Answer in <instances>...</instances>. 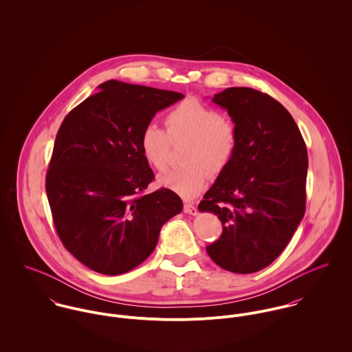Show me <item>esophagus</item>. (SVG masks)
<instances>
[{
	"label": "esophagus",
	"instance_id": "obj_1",
	"mask_svg": "<svg viewBox=\"0 0 352 352\" xmlns=\"http://www.w3.org/2000/svg\"><path fill=\"white\" fill-rule=\"evenodd\" d=\"M184 212L190 214V215H197L198 214V208L194 204H191V203H186L184 204Z\"/></svg>",
	"mask_w": 352,
	"mask_h": 352
}]
</instances>
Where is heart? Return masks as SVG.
<instances>
[{
	"instance_id": "heart-1",
	"label": "heart",
	"mask_w": 352,
	"mask_h": 352,
	"mask_svg": "<svg viewBox=\"0 0 352 352\" xmlns=\"http://www.w3.org/2000/svg\"><path fill=\"white\" fill-rule=\"evenodd\" d=\"M166 131L155 124L144 127L140 149L154 169L166 166L170 140H188L182 168L168 169L158 176V183L184 199L195 198L208 180V172L217 175L230 162L237 131L230 119L203 101L188 98L169 109L164 118Z\"/></svg>"
}]
</instances>
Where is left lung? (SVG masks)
Returning a JSON list of instances; mask_svg holds the SVG:
<instances>
[{
    "instance_id": "left-lung-1",
    "label": "left lung",
    "mask_w": 352,
    "mask_h": 352,
    "mask_svg": "<svg viewBox=\"0 0 352 352\" xmlns=\"http://www.w3.org/2000/svg\"><path fill=\"white\" fill-rule=\"evenodd\" d=\"M211 100L232 118L237 146L198 206L222 222L206 251L223 270L257 272L283 252L303 218L306 145L290 112L265 94L226 88Z\"/></svg>"
}]
</instances>
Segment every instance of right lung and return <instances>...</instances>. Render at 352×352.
<instances>
[{"label": "right lung", "mask_w": 352, "mask_h": 352, "mask_svg": "<svg viewBox=\"0 0 352 352\" xmlns=\"http://www.w3.org/2000/svg\"><path fill=\"white\" fill-rule=\"evenodd\" d=\"M98 88L58 130L46 192L65 248L99 274L120 275L151 256L162 225L183 210L168 188L141 194L154 173L140 135L184 95L116 80Z\"/></svg>", "instance_id": "obj_1"}]
</instances>
